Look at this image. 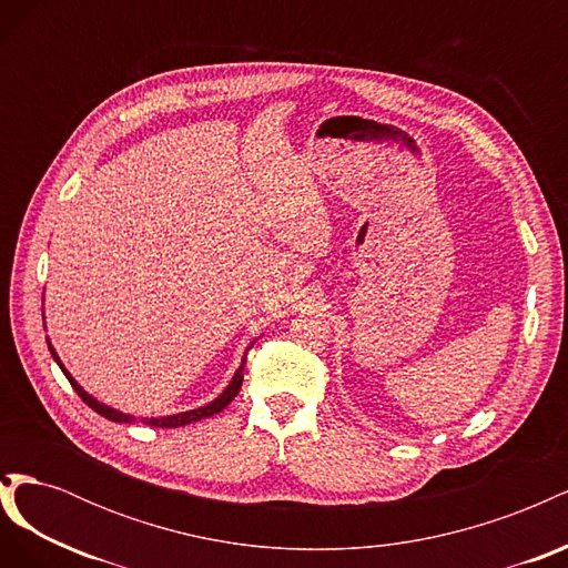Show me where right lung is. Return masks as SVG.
<instances>
[{
  "label": "right lung",
  "mask_w": 568,
  "mask_h": 568,
  "mask_svg": "<svg viewBox=\"0 0 568 568\" xmlns=\"http://www.w3.org/2000/svg\"><path fill=\"white\" fill-rule=\"evenodd\" d=\"M49 351H51V355H54V359H57V363H59L61 372L65 374V379L71 382V386L75 388V393L80 395V398H82V403H84V405H90V407L97 412V415L106 417V419H111V422H132V417L123 415V412H118V409H113V407H106L104 403L94 400L88 390H82V386H78V382H75L73 376L68 374V372H65V367L61 365V359H59V355L54 353V348H51V343H49ZM242 382H244V363H242V367L236 369L234 379L230 382V386L225 388V393H222L220 398H215L213 403H209V405H205V407H199V409H192V412H182V415H173V417H161V419H144V424H151V426H163V428H175V426H184V424H192V422H201V419H205V417H213V415H217L220 409H225V407H227V405H230V403L236 398L239 388H242Z\"/></svg>",
  "instance_id": "add662e5"
}]
</instances>
